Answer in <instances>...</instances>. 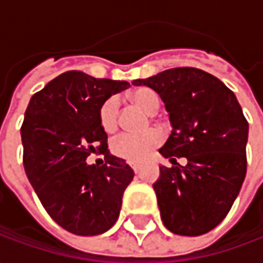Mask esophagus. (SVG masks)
<instances>
[{
  "label": "esophagus",
  "mask_w": 263,
  "mask_h": 263,
  "mask_svg": "<svg viewBox=\"0 0 263 263\" xmlns=\"http://www.w3.org/2000/svg\"><path fill=\"white\" fill-rule=\"evenodd\" d=\"M130 167L133 168V171H135V173H139V171H140V165H139V164H135V162H132V164H130Z\"/></svg>",
  "instance_id": "obj_1"
}]
</instances>
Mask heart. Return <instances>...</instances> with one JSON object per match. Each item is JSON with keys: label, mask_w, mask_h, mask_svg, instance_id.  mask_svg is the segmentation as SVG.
<instances>
[{"label": "heart", "mask_w": 263, "mask_h": 263, "mask_svg": "<svg viewBox=\"0 0 263 263\" xmlns=\"http://www.w3.org/2000/svg\"><path fill=\"white\" fill-rule=\"evenodd\" d=\"M127 98L130 102L139 105L149 114L157 112L161 105V98L151 87H139L130 92ZM99 120L106 132H114L118 126V102L116 98H109L101 105ZM162 136L157 130H149L145 133H124L112 142V152L117 157L123 158L128 162H143L161 143Z\"/></svg>", "instance_id": "b5f03b06"}]
</instances>
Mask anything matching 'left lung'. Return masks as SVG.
Returning a JSON list of instances; mask_svg holds the SVG:
<instances>
[{
  "label": "left lung",
  "instance_id": "8db88e82",
  "mask_svg": "<svg viewBox=\"0 0 263 263\" xmlns=\"http://www.w3.org/2000/svg\"><path fill=\"white\" fill-rule=\"evenodd\" d=\"M133 85L154 89L165 104L171 135L159 149L174 167L154 183L164 226L202 236L227 217L246 177L249 124L236 95L203 70L178 67ZM174 156H184L181 167Z\"/></svg>",
  "mask_w": 263,
  "mask_h": 263
}]
</instances>
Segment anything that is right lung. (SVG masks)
Listing matches in <instances>:
<instances>
[{"label": "right lung", "instance_id": "add662e5", "mask_svg": "<svg viewBox=\"0 0 263 263\" xmlns=\"http://www.w3.org/2000/svg\"><path fill=\"white\" fill-rule=\"evenodd\" d=\"M128 86L71 70L46 83L26 109L20 130L26 176L49 217L77 236H98L116 224L135 177L124 159L106 151L99 120L101 105ZM93 143L107 154L102 167L86 162Z\"/></svg>", "mask_w": 263, "mask_h": 263}]
</instances>
